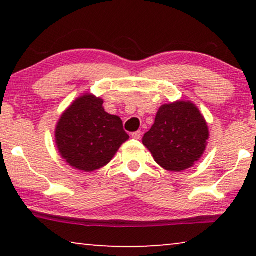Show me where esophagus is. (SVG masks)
<instances>
[{
	"label": "esophagus",
	"instance_id": "34e87169",
	"mask_svg": "<svg viewBox=\"0 0 256 256\" xmlns=\"http://www.w3.org/2000/svg\"><path fill=\"white\" fill-rule=\"evenodd\" d=\"M141 134H142V132L140 130L135 132H132V138H135V140H140V138H141Z\"/></svg>",
	"mask_w": 256,
	"mask_h": 256
}]
</instances>
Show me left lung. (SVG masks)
<instances>
[{"label": "left lung", "instance_id": "left-lung-1", "mask_svg": "<svg viewBox=\"0 0 256 256\" xmlns=\"http://www.w3.org/2000/svg\"><path fill=\"white\" fill-rule=\"evenodd\" d=\"M208 138V122L199 108L191 101L180 100L158 108L142 143L164 170L180 172L202 158Z\"/></svg>", "mask_w": 256, "mask_h": 256}]
</instances>
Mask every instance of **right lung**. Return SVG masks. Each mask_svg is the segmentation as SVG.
Listing matches in <instances>:
<instances>
[{"mask_svg":"<svg viewBox=\"0 0 256 256\" xmlns=\"http://www.w3.org/2000/svg\"><path fill=\"white\" fill-rule=\"evenodd\" d=\"M104 100L85 93L73 101L56 126V146L73 169L92 172L107 166L129 138L122 120L108 114Z\"/></svg>","mask_w":256,"mask_h":256,"instance_id":"obj_1","label":"right lung"}]
</instances>
